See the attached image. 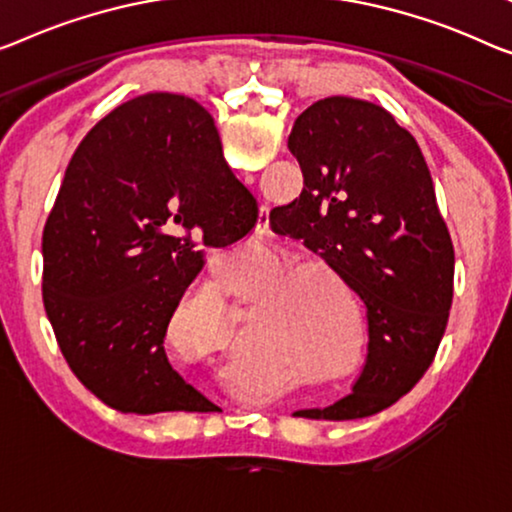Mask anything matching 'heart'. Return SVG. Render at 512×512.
I'll use <instances>...</instances> for the list:
<instances>
[{"label": "heart", "mask_w": 512, "mask_h": 512, "mask_svg": "<svg viewBox=\"0 0 512 512\" xmlns=\"http://www.w3.org/2000/svg\"><path fill=\"white\" fill-rule=\"evenodd\" d=\"M294 264L276 262L250 273H236L230 292L241 301H257L269 291L257 310L248 338L259 345L248 358L266 361L280 352H292L319 370H340L352 356V331L326 289L333 282L315 271H297ZM177 319L193 326L207 352L225 347L227 303L216 289H202L179 305ZM232 370H236V365ZM361 370V358L347 375ZM345 375V377H347Z\"/></svg>", "instance_id": "obj_1"}]
</instances>
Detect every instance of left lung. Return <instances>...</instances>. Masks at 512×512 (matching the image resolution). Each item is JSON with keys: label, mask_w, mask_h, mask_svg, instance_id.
<instances>
[{"label": "left lung", "mask_w": 512, "mask_h": 512, "mask_svg": "<svg viewBox=\"0 0 512 512\" xmlns=\"http://www.w3.org/2000/svg\"><path fill=\"white\" fill-rule=\"evenodd\" d=\"M287 147L303 172L276 234L303 239L365 305L368 356L352 393L294 416L347 421L388 407L437 354L453 303V241L407 128L361 98L329 96L296 117Z\"/></svg>", "instance_id": "1"}]
</instances>
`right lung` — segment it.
Here are the masks:
<instances>
[{
	"mask_svg": "<svg viewBox=\"0 0 512 512\" xmlns=\"http://www.w3.org/2000/svg\"><path fill=\"white\" fill-rule=\"evenodd\" d=\"M255 207L193 98L137 96L91 128L45 223L43 303L66 363L96 398L133 414L216 409L163 342L202 271L197 243L243 239Z\"/></svg>",
	"mask_w": 512,
	"mask_h": 512,
	"instance_id": "add662e5",
	"label": "right lung"
}]
</instances>
